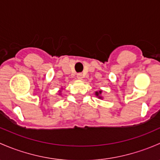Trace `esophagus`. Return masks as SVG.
<instances>
[{
    "label": "esophagus",
    "instance_id": "34e87169",
    "mask_svg": "<svg viewBox=\"0 0 160 160\" xmlns=\"http://www.w3.org/2000/svg\"><path fill=\"white\" fill-rule=\"evenodd\" d=\"M77 78H78V79L82 80V78H83V75H82V73H78V75H77Z\"/></svg>",
    "mask_w": 160,
    "mask_h": 160
}]
</instances>
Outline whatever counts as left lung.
<instances>
[{
	"label": "left lung",
	"instance_id": "obj_1",
	"mask_svg": "<svg viewBox=\"0 0 160 160\" xmlns=\"http://www.w3.org/2000/svg\"><path fill=\"white\" fill-rule=\"evenodd\" d=\"M102 90H99V91L98 92H95V95H96L97 97H98V98H100V99H102Z\"/></svg>",
	"mask_w": 160,
	"mask_h": 160
}]
</instances>
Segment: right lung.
Returning <instances> with one entry per match:
<instances>
[{"label": "right lung", "instance_id": "right-lung-1", "mask_svg": "<svg viewBox=\"0 0 160 160\" xmlns=\"http://www.w3.org/2000/svg\"><path fill=\"white\" fill-rule=\"evenodd\" d=\"M62 89H63V88H61V90H60V91H59V93H58V95H62Z\"/></svg>", "mask_w": 160, "mask_h": 160}]
</instances>
